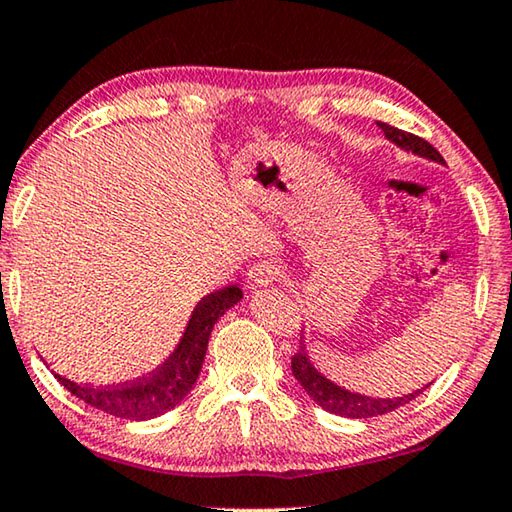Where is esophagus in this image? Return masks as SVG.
Masks as SVG:
<instances>
[{
  "label": "esophagus",
  "instance_id": "obj_1",
  "mask_svg": "<svg viewBox=\"0 0 512 512\" xmlns=\"http://www.w3.org/2000/svg\"><path fill=\"white\" fill-rule=\"evenodd\" d=\"M279 277H281L279 267L274 265V263H270V261H263V263H256V265L251 267V270L247 272V286H249L251 290L267 288V286H272V283L277 281Z\"/></svg>",
  "mask_w": 512,
  "mask_h": 512
}]
</instances>
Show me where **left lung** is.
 Segmentation results:
<instances>
[{
	"instance_id": "obj_1",
	"label": "left lung",
	"mask_w": 512,
	"mask_h": 512,
	"mask_svg": "<svg viewBox=\"0 0 512 512\" xmlns=\"http://www.w3.org/2000/svg\"><path fill=\"white\" fill-rule=\"evenodd\" d=\"M384 137H387L391 144H396L398 148H403L407 153H414L419 157H426V160L432 162H439V164H446L444 157L439 155L437 148H432L426 139L410 135V132H403L398 128H393V125L387 123H380ZM293 375L295 380L302 384V389L309 393V398L313 403L320 405L325 412H332L338 416H348V419H368V416H380V414H389L393 410H398V407H403L414 400L423 389H416L412 393H407V396H398V398H373V396H366V393H355V391H348L343 387H338L332 380H327L325 375H322L316 366H313V361L309 359V352H306V338L302 336L300 341V350L295 352L293 357Z\"/></svg>"
}]
</instances>
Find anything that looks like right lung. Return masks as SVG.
Here are the masks:
<instances>
[{"label":"right lung","mask_w":512,"mask_h":512,"mask_svg":"<svg viewBox=\"0 0 512 512\" xmlns=\"http://www.w3.org/2000/svg\"><path fill=\"white\" fill-rule=\"evenodd\" d=\"M240 300L242 290L238 286H226L199 300L176 350L155 371L137 377V380L114 384V387H91V384L70 382L57 373H54V377L73 396L100 412L130 421L155 419V416L174 410L180 400L194 389L203 366V357H206L212 327Z\"/></svg>","instance_id":"obj_1"}]
</instances>
